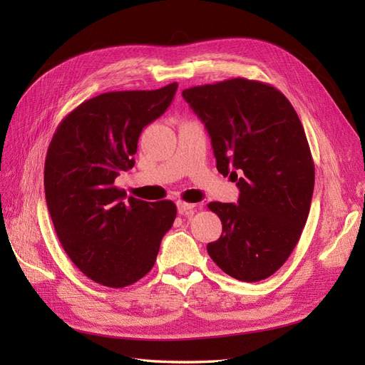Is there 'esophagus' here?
<instances>
[{
  "label": "esophagus",
  "instance_id": "esophagus-1",
  "mask_svg": "<svg viewBox=\"0 0 365 365\" xmlns=\"http://www.w3.org/2000/svg\"><path fill=\"white\" fill-rule=\"evenodd\" d=\"M176 207H178V212L181 215H189L192 210L195 208V204L192 202H185V201H178L176 202Z\"/></svg>",
  "mask_w": 365,
  "mask_h": 365
}]
</instances>
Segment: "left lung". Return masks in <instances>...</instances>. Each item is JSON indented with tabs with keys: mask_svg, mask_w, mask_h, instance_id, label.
<instances>
[{
	"mask_svg": "<svg viewBox=\"0 0 365 365\" xmlns=\"http://www.w3.org/2000/svg\"><path fill=\"white\" fill-rule=\"evenodd\" d=\"M212 138L216 168L239 187L237 204L210 202L222 235L210 257L240 282L268 279L300 240L315 168L294 106L279 90L235 77L182 91Z\"/></svg>",
	"mask_w": 365,
	"mask_h": 365,
	"instance_id": "left-lung-1",
	"label": "left lung"
}]
</instances>
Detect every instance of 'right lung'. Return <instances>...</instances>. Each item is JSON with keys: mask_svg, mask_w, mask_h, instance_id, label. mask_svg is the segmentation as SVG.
Instances as JSON below:
<instances>
[{"mask_svg": "<svg viewBox=\"0 0 365 365\" xmlns=\"http://www.w3.org/2000/svg\"><path fill=\"white\" fill-rule=\"evenodd\" d=\"M176 88L96 96L61 121L48 146L43 189L61 245L88 279L109 288L145 277L176 217L172 201L126 200L114 185L134 168L143 128L164 114Z\"/></svg>", "mask_w": 365, "mask_h": 365, "instance_id": "right-lung-1", "label": "right lung"}]
</instances>
